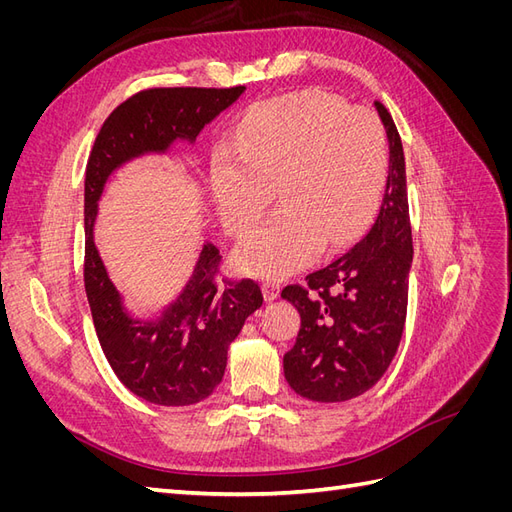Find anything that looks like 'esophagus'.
Returning <instances> with one entry per match:
<instances>
[{"mask_svg": "<svg viewBox=\"0 0 512 512\" xmlns=\"http://www.w3.org/2000/svg\"><path fill=\"white\" fill-rule=\"evenodd\" d=\"M280 282H273V280H267L262 282V294H265L267 301H275L277 297H280Z\"/></svg>", "mask_w": 512, "mask_h": 512, "instance_id": "1", "label": "esophagus"}]
</instances>
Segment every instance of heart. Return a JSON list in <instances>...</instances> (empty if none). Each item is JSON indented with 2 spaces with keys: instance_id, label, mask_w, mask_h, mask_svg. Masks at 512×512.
I'll list each match as a JSON object with an SVG mask.
<instances>
[{
  "instance_id": "b5f03b06",
  "label": "heart",
  "mask_w": 512,
  "mask_h": 512,
  "mask_svg": "<svg viewBox=\"0 0 512 512\" xmlns=\"http://www.w3.org/2000/svg\"><path fill=\"white\" fill-rule=\"evenodd\" d=\"M386 166L380 121L327 91L309 89L256 108L211 168L213 203L232 235L265 215L273 190L282 203L239 245V269L286 277L309 265L322 243L331 250L348 245L378 205Z\"/></svg>"
}]
</instances>
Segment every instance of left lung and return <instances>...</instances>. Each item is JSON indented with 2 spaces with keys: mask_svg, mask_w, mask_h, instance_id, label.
<instances>
[{
  "mask_svg": "<svg viewBox=\"0 0 512 512\" xmlns=\"http://www.w3.org/2000/svg\"><path fill=\"white\" fill-rule=\"evenodd\" d=\"M389 138V175L367 235L307 286H286L282 297L301 314V329L284 354L290 389L320 404L369 391L399 348L408 309L412 230L406 160L391 113L374 102Z\"/></svg>",
  "mask_w": 512,
  "mask_h": 512,
  "instance_id": "8db88e82",
  "label": "left lung"
}]
</instances>
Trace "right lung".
<instances>
[{
  "label": "right lung",
  "mask_w": 512,
  "mask_h": 512,
  "mask_svg": "<svg viewBox=\"0 0 512 512\" xmlns=\"http://www.w3.org/2000/svg\"><path fill=\"white\" fill-rule=\"evenodd\" d=\"M245 87L147 89L119 104L96 138L85 170V292L91 318L115 376L158 406H192L224 378L228 346L262 305L252 280H218L220 250L205 243L188 284L158 316H134L123 303L94 241L98 200L117 168L175 143H196Z\"/></svg>",
  "instance_id": "1"
}]
</instances>
